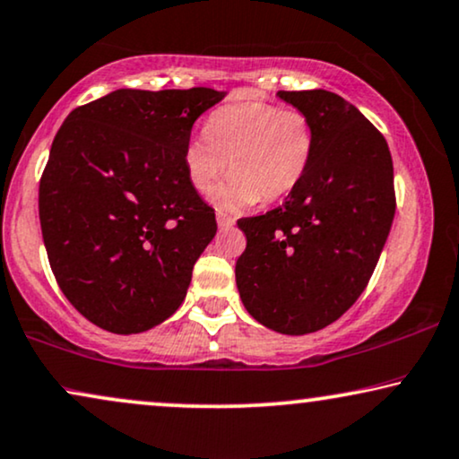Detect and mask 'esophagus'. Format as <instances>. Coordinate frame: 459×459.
<instances>
[{
	"label": "esophagus",
	"mask_w": 459,
	"mask_h": 459,
	"mask_svg": "<svg viewBox=\"0 0 459 459\" xmlns=\"http://www.w3.org/2000/svg\"><path fill=\"white\" fill-rule=\"evenodd\" d=\"M217 223H219V228H221V230H228V228H231V225L236 223V219L231 217V215H228V212L217 211Z\"/></svg>",
	"instance_id": "obj_1"
}]
</instances>
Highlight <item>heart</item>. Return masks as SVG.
<instances>
[{
  "label": "heart",
  "instance_id": "1",
  "mask_svg": "<svg viewBox=\"0 0 459 459\" xmlns=\"http://www.w3.org/2000/svg\"><path fill=\"white\" fill-rule=\"evenodd\" d=\"M316 133L299 109H281L265 100L219 107L206 117L204 134L183 147V166L189 186L208 194L221 175V206L240 208L255 202H273L299 186L312 164Z\"/></svg>",
  "mask_w": 459,
  "mask_h": 459
}]
</instances>
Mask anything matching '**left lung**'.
Segmentation results:
<instances>
[{"instance_id":"left-lung-1","label":"left lung","mask_w":459,"mask_h":459,"mask_svg":"<svg viewBox=\"0 0 459 459\" xmlns=\"http://www.w3.org/2000/svg\"><path fill=\"white\" fill-rule=\"evenodd\" d=\"M314 124L312 164L282 206L238 219L244 307L267 329L306 335L335 323L367 289L396 211L384 134L329 91H281Z\"/></svg>"}]
</instances>
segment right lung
<instances>
[{
    "label": "right lung",
    "instance_id": "obj_1",
    "mask_svg": "<svg viewBox=\"0 0 459 459\" xmlns=\"http://www.w3.org/2000/svg\"><path fill=\"white\" fill-rule=\"evenodd\" d=\"M223 99L212 88H122L75 107L39 178V223L58 287L82 316L130 335L177 312L217 234L183 147Z\"/></svg>",
    "mask_w": 459,
    "mask_h": 459
}]
</instances>
